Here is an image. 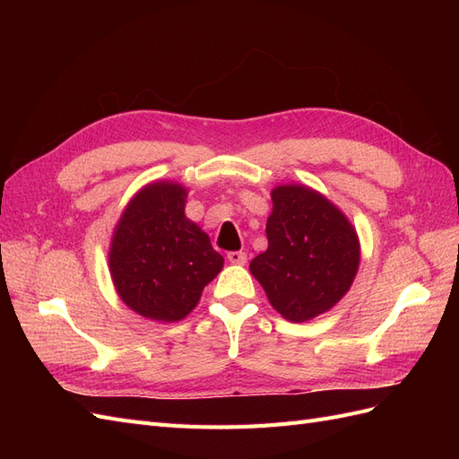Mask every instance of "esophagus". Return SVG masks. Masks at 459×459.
<instances>
[{
    "mask_svg": "<svg viewBox=\"0 0 459 459\" xmlns=\"http://www.w3.org/2000/svg\"><path fill=\"white\" fill-rule=\"evenodd\" d=\"M228 260L231 264H239V266H243V264L247 262V255L241 251H231V253H228Z\"/></svg>",
    "mask_w": 459,
    "mask_h": 459,
    "instance_id": "34e87169",
    "label": "esophagus"
}]
</instances>
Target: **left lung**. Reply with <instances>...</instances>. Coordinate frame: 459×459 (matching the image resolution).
Segmentation results:
<instances>
[{"mask_svg": "<svg viewBox=\"0 0 459 459\" xmlns=\"http://www.w3.org/2000/svg\"><path fill=\"white\" fill-rule=\"evenodd\" d=\"M272 203L268 248L248 268L277 312L289 322H308L349 293L359 266L358 233L335 204L307 186H277Z\"/></svg>", "mask_w": 459, "mask_h": 459, "instance_id": "1", "label": "left lung"}]
</instances>
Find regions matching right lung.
I'll return each mask as SVG.
<instances>
[{
    "mask_svg": "<svg viewBox=\"0 0 459 459\" xmlns=\"http://www.w3.org/2000/svg\"><path fill=\"white\" fill-rule=\"evenodd\" d=\"M187 189L152 182L124 208L108 251V270L128 308L155 322H179L224 268L208 235L186 216Z\"/></svg>",
    "mask_w": 459,
    "mask_h": 459,
    "instance_id": "obj_1",
    "label": "right lung"
}]
</instances>
